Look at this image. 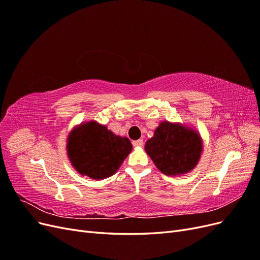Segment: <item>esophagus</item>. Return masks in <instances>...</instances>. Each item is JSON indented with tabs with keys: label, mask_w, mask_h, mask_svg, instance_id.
Returning <instances> with one entry per match:
<instances>
[{
	"label": "esophagus",
	"mask_w": 260,
	"mask_h": 260,
	"mask_svg": "<svg viewBox=\"0 0 260 260\" xmlns=\"http://www.w3.org/2000/svg\"><path fill=\"white\" fill-rule=\"evenodd\" d=\"M132 144L136 147H141V146H143L144 142H143V140H137V141H133Z\"/></svg>",
	"instance_id": "obj_1"
}]
</instances>
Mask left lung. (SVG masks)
<instances>
[{
    "instance_id": "left-lung-1",
    "label": "left lung",
    "mask_w": 260,
    "mask_h": 260,
    "mask_svg": "<svg viewBox=\"0 0 260 260\" xmlns=\"http://www.w3.org/2000/svg\"><path fill=\"white\" fill-rule=\"evenodd\" d=\"M203 151L200 135L183 124L162 121L145 144V152L164 175L179 176L193 170Z\"/></svg>"
}]
</instances>
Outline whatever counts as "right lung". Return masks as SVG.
<instances>
[{
  "label": "right lung",
  "mask_w": 260,
  "mask_h": 260,
  "mask_svg": "<svg viewBox=\"0 0 260 260\" xmlns=\"http://www.w3.org/2000/svg\"><path fill=\"white\" fill-rule=\"evenodd\" d=\"M67 154L82 176L101 180L113 176L132 149L130 140L116 136L96 121L81 123L69 133Z\"/></svg>",
  "instance_id": "1"
}]
</instances>
